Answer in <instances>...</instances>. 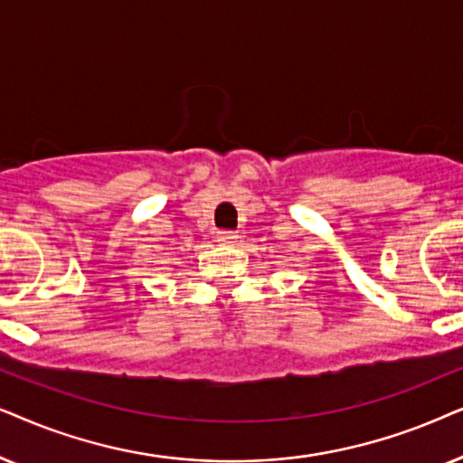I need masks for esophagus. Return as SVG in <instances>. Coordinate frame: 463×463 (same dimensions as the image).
<instances>
[{"label": "esophagus", "mask_w": 463, "mask_h": 463, "mask_svg": "<svg viewBox=\"0 0 463 463\" xmlns=\"http://www.w3.org/2000/svg\"><path fill=\"white\" fill-rule=\"evenodd\" d=\"M237 239H239V235L235 231H220L218 232V241L222 245H235Z\"/></svg>", "instance_id": "34e87169"}]
</instances>
